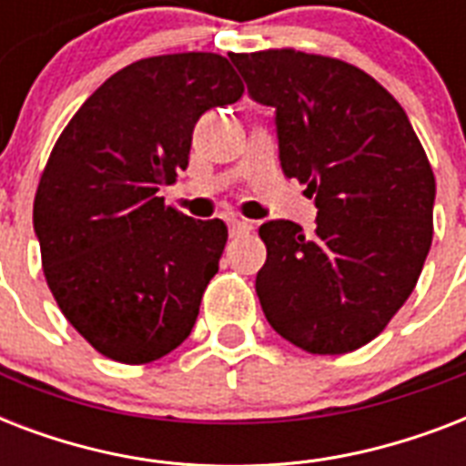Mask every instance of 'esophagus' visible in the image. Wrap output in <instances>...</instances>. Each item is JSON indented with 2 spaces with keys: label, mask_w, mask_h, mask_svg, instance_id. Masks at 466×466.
<instances>
[{
  "label": "esophagus",
  "mask_w": 466,
  "mask_h": 466,
  "mask_svg": "<svg viewBox=\"0 0 466 466\" xmlns=\"http://www.w3.org/2000/svg\"><path fill=\"white\" fill-rule=\"evenodd\" d=\"M251 229H254V225L247 219H229V237H244Z\"/></svg>",
  "instance_id": "esophagus-1"
}]
</instances>
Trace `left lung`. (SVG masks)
Here are the masks:
<instances>
[{"mask_svg": "<svg viewBox=\"0 0 466 466\" xmlns=\"http://www.w3.org/2000/svg\"><path fill=\"white\" fill-rule=\"evenodd\" d=\"M248 94L276 108L280 167L314 198L317 227L263 222L256 295L268 324L314 355L377 339L419 283L433 241L435 176L399 101L355 65L295 47L232 53Z\"/></svg>", "mask_w": 466, "mask_h": 466, "instance_id": "8db88e82", "label": "left lung"}]
</instances>
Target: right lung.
<instances>
[{
  "label": "right lung",
  "mask_w": 466,
  "mask_h": 466,
  "mask_svg": "<svg viewBox=\"0 0 466 466\" xmlns=\"http://www.w3.org/2000/svg\"><path fill=\"white\" fill-rule=\"evenodd\" d=\"M241 94L218 53L145 57L108 76L55 142L33 200L43 273L106 358L145 365L188 339L227 225L186 218L157 193L188 167L198 118Z\"/></svg>",
  "instance_id": "obj_1"
}]
</instances>
